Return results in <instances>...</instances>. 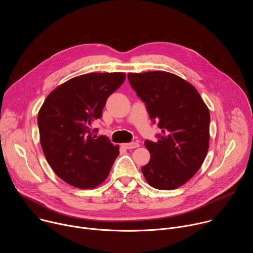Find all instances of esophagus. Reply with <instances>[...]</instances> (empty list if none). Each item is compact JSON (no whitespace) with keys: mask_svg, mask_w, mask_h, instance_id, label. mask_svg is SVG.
<instances>
[{"mask_svg":"<svg viewBox=\"0 0 253 253\" xmlns=\"http://www.w3.org/2000/svg\"><path fill=\"white\" fill-rule=\"evenodd\" d=\"M126 149H134L139 147V143L138 142H131V143H125L122 145Z\"/></svg>","mask_w":253,"mask_h":253,"instance_id":"1","label":"esophagus"}]
</instances>
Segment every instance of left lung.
Returning a JSON list of instances; mask_svg holds the SVG:
<instances>
[{
	"instance_id": "left-lung-1",
	"label": "left lung",
	"mask_w": 253,
	"mask_h": 253,
	"mask_svg": "<svg viewBox=\"0 0 253 253\" xmlns=\"http://www.w3.org/2000/svg\"><path fill=\"white\" fill-rule=\"evenodd\" d=\"M128 80L146 105L161 133L145 140L150 161L141 168L147 182L160 190L186 183L201 167L209 146V110L197 90L163 71L129 73Z\"/></svg>"
}]
</instances>
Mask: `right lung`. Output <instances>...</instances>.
Here are the masks:
<instances>
[{"label": "right lung", "mask_w": 253, "mask_h": 253, "mask_svg": "<svg viewBox=\"0 0 253 253\" xmlns=\"http://www.w3.org/2000/svg\"><path fill=\"white\" fill-rule=\"evenodd\" d=\"M125 73H91L75 77L52 91L38 114L45 157L65 182L94 188L109 174L119 155L106 136L93 135L106 101L125 81Z\"/></svg>", "instance_id": "right-lung-1"}]
</instances>
